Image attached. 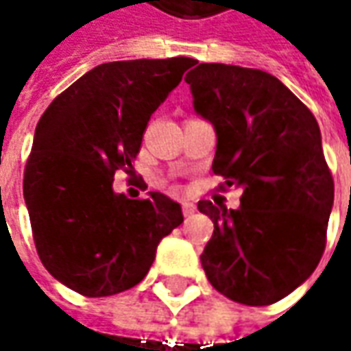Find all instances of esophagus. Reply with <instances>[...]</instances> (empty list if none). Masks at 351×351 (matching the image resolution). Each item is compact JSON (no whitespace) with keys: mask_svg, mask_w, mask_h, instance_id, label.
I'll return each mask as SVG.
<instances>
[{"mask_svg":"<svg viewBox=\"0 0 351 351\" xmlns=\"http://www.w3.org/2000/svg\"><path fill=\"white\" fill-rule=\"evenodd\" d=\"M182 210H183V215H185V217H191V215H193V213L197 210V207L193 205V203H191V201H183Z\"/></svg>","mask_w":351,"mask_h":351,"instance_id":"1","label":"esophagus"}]
</instances>
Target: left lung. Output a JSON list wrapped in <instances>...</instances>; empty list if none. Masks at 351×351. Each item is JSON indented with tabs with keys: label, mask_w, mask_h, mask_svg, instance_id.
Here are the masks:
<instances>
[{
	"label": "left lung",
	"mask_w": 351,
	"mask_h": 351,
	"mask_svg": "<svg viewBox=\"0 0 351 351\" xmlns=\"http://www.w3.org/2000/svg\"><path fill=\"white\" fill-rule=\"evenodd\" d=\"M197 115L213 123V171L242 189L240 207L199 201L215 230L201 254L210 285L250 306L277 303L317 269L334 180L315 115L276 75L199 64L185 75Z\"/></svg>",
	"instance_id": "1"
}]
</instances>
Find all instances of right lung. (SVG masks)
<instances>
[{
    "instance_id": "add662e5",
    "label": "right lung",
    "mask_w": 351,
    "mask_h": 351,
    "mask_svg": "<svg viewBox=\"0 0 351 351\" xmlns=\"http://www.w3.org/2000/svg\"><path fill=\"white\" fill-rule=\"evenodd\" d=\"M193 58L99 64L48 105L25 166L23 195L38 258L86 297H109L148 274L164 236L183 223L158 191L128 199L115 171H132L142 134Z\"/></svg>"
}]
</instances>
